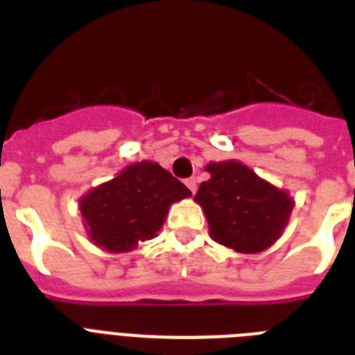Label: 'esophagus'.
Returning <instances> with one entry per match:
<instances>
[{
	"mask_svg": "<svg viewBox=\"0 0 355 355\" xmlns=\"http://www.w3.org/2000/svg\"><path fill=\"white\" fill-rule=\"evenodd\" d=\"M186 186H188V189L191 193L197 191V180H195V178H188V180H186Z\"/></svg>",
	"mask_w": 355,
	"mask_h": 355,
	"instance_id": "1",
	"label": "esophagus"
}]
</instances>
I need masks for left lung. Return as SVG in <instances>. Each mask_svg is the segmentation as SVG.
Listing matches in <instances>:
<instances>
[{
	"mask_svg": "<svg viewBox=\"0 0 355 355\" xmlns=\"http://www.w3.org/2000/svg\"><path fill=\"white\" fill-rule=\"evenodd\" d=\"M210 180L199 186L197 205L205 210L214 241L241 254L269 248L284 234L295 200L237 160L210 162Z\"/></svg>",
	"mask_w": 355,
	"mask_h": 355,
	"instance_id": "obj_1",
	"label": "left lung"
}]
</instances>
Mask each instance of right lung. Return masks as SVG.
Segmentation results:
<instances>
[{
  "instance_id": "add662e5",
  "label": "right lung",
  "mask_w": 355,
  "mask_h": 355,
  "mask_svg": "<svg viewBox=\"0 0 355 355\" xmlns=\"http://www.w3.org/2000/svg\"><path fill=\"white\" fill-rule=\"evenodd\" d=\"M191 197L186 186L156 162H136L79 199L83 225L97 247L132 252L156 237L173 202Z\"/></svg>"
}]
</instances>
